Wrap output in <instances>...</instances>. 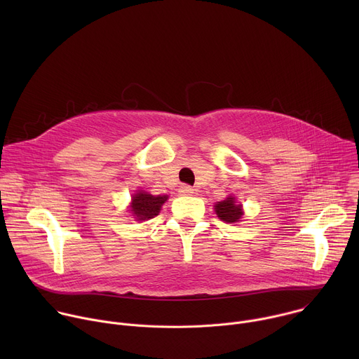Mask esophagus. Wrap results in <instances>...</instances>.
I'll list each match as a JSON object with an SVG mask.
<instances>
[{
	"label": "esophagus",
	"mask_w": 359,
	"mask_h": 359,
	"mask_svg": "<svg viewBox=\"0 0 359 359\" xmlns=\"http://www.w3.org/2000/svg\"><path fill=\"white\" fill-rule=\"evenodd\" d=\"M179 191H180V194L182 196H190V194H193V187L191 186H189V184H182L180 187H179Z\"/></svg>",
	"instance_id": "obj_1"
}]
</instances>
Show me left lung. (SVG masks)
<instances>
[{
    "instance_id": "left-lung-1",
    "label": "left lung",
    "mask_w": 359,
    "mask_h": 359,
    "mask_svg": "<svg viewBox=\"0 0 359 359\" xmlns=\"http://www.w3.org/2000/svg\"><path fill=\"white\" fill-rule=\"evenodd\" d=\"M215 210L217 213V216L226 222V223H236L240 222L241 216H243V210H241V204H238L236 201L234 197H227L223 201H217Z\"/></svg>"
}]
</instances>
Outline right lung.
<instances>
[{"label":"right lung","instance_id":"1","mask_svg":"<svg viewBox=\"0 0 359 359\" xmlns=\"http://www.w3.org/2000/svg\"><path fill=\"white\" fill-rule=\"evenodd\" d=\"M168 200V196H151L146 191H139L132 197L130 212L137 220L153 219L159 215L162 204Z\"/></svg>","mask_w":359,"mask_h":359}]
</instances>
